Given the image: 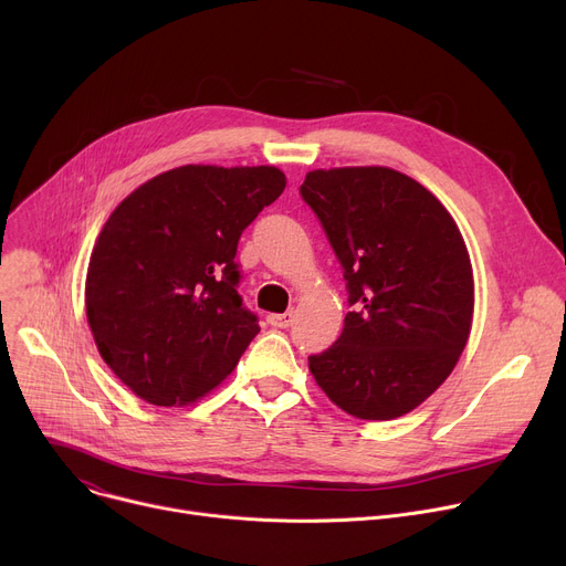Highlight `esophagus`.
Instances as JSON below:
<instances>
[{"instance_id":"34e87169","label":"esophagus","mask_w":566,"mask_h":566,"mask_svg":"<svg viewBox=\"0 0 566 566\" xmlns=\"http://www.w3.org/2000/svg\"><path fill=\"white\" fill-rule=\"evenodd\" d=\"M293 312H286V314H271L269 316V323L273 325V327H280V329H286L289 325H293Z\"/></svg>"}]
</instances>
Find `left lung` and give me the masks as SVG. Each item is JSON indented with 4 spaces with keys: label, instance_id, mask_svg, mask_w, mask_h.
Returning a JSON list of instances; mask_svg holds the SVG:
<instances>
[{
    "label": "left lung",
    "instance_id": "1",
    "mask_svg": "<svg viewBox=\"0 0 566 566\" xmlns=\"http://www.w3.org/2000/svg\"><path fill=\"white\" fill-rule=\"evenodd\" d=\"M300 193L342 261L353 307L310 370L350 417L398 419L446 382L467 348L475 284L462 232L423 184L385 166L318 168Z\"/></svg>",
    "mask_w": 566,
    "mask_h": 566
}]
</instances>
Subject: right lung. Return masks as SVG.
Masks as SVG:
<instances>
[{
    "mask_svg": "<svg viewBox=\"0 0 566 566\" xmlns=\"http://www.w3.org/2000/svg\"><path fill=\"white\" fill-rule=\"evenodd\" d=\"M286 177L275 166H179L104 222L86 273L95 346L140 400L184 407L237 368L259 332L237 293V245Z\"/></svg>",
    "mask_w": 566,
    "mask_h": 566,
    "instance_id": "right-lung-1",
    "label": "right lung"
}]
</instances>
